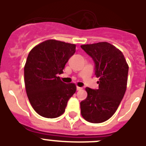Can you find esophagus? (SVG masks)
<instances>
[{"label":"esophagus","instance_id":"1","mask_svg":"<svg viewBox=\"0 0 146 146\" xmlns=\"http://www.w3.org/2000/svg\"><path fill=\"white\" fill-rule=\"evenodd\" d=\"M80 90H82V88L77 86V91H80Z\"/></svg>","mask_w":146,"mask_h":146}]
</instances>
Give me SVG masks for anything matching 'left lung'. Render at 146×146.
Here are the masks:
<instances>
[{
    "label": "left lung",
    "instance_id": "8db88e82",
    "mask_svg": "<svg viewBox=\"0 0 146 146\" xmlns=\"http://www.w3.org/2000/svg\"><path fill=\"white\" fill-rule=\"evenodd\" d=\"M81 48L92 58L99 78V88H86L88 96L80 102L81 115L90 123H102L113 116L124 96L128 64L121 51L108 42L81 45Z\"/></svg>",
    "mask_w": 146,
    "mask_h": 146
}]
</instances>
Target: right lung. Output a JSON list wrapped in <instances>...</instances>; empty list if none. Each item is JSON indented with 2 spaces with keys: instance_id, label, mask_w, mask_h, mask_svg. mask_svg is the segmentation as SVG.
<instances>
[{
  "instance_id": "obj_1",
  "label": "right lung",
  "mask_w": 146,
  "mask_h": 146,
  "mask_svg": "<svg viewBox=\"0 0 146 146\" xmlns=\"http://www.w3.org/2000/svg\"><path fill=\"white\" fill-rule=\"evenodd\" d=\"M75 49L73 44L50 39L36 45L28 54L24 67L25 89L31 106L41 116L61 115L75 93L74 83L66 84L58 77Z\"/></svg>"
}]
</instances>
